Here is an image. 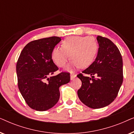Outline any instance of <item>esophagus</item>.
<instances>
[{
	"mask_svg": "<svg viewBox=\"0 0 134 134\" xmlns=\"http://www.w3.org/2000/svg\"><path fill=\"white\" fill-rule=\"evenodd\" d=\"M76 75L75 74H71L70 75V77H71V80H73L76 77Z\"/></svg>",
	"mask_w": 134,
	"mask_h": 134,
	"instance_id": "obj_1",
	"label": "esophagus"
}]
</instances>
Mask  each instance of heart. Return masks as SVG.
Segmentation results:
<instances>
[{"label": "heart", "instance_id": "b5f03b06", "mask_svg": "<svg viewBox=\"0 0 134 134\" xmlns=\"http://www.w3.org/2000/svg\"><path fill=\"white\" fill-rule=\"evenodd\" d=\"M98 49V42L91 36H71L62 42V47L55 46L52 50V59L60 68L66 65L69 56L71 62L67 66L68 71L75 68H86L94 61Z\"/></svg>", "mask_w": 134, "mask_h": 134}]
</instances>
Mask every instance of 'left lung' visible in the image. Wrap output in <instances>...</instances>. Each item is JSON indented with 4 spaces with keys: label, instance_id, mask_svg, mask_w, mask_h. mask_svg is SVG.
<instances>
[{
    "label": "left lung",
    "instance_id": "8db88e82",
    "mask_svg": "<svg viewBox=\"0 0 134 134\" xmlns=\"http://www.w3.org/2000/svg\"><path fill=\"white\" fill-rule=\"evenodd\" d=\"M97 40L99 47L94 62L77 76L82 81L77 91L79 98L91 109H100L111 104L123 81L122 58L118 48L107 38L98 35Z\"/></svg>",
    "mask_w": 134,
    "mask_h": 134
}]
</instances>
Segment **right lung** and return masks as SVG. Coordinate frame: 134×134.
<instances>
[{
    "label": "right lung",
    "mask_w": 134,
    "mask_h": 134,
    "mask_svg": "<svg viewBox=\"0 0 134 134\" xmlns=\"http://www.w3.org/2000/svg\"><path fill=\"white\" fill-rule=\"evenodd\" d=\"M61 38L51 36L29 43L16 63L18 88L31 109L46 111L60 98L59 87L70 81V73L62 72L51 76L58 68L52 59L55 46Z\"/></svg>",
    "instance_id": "right-lung-1"
}]
</instances>
